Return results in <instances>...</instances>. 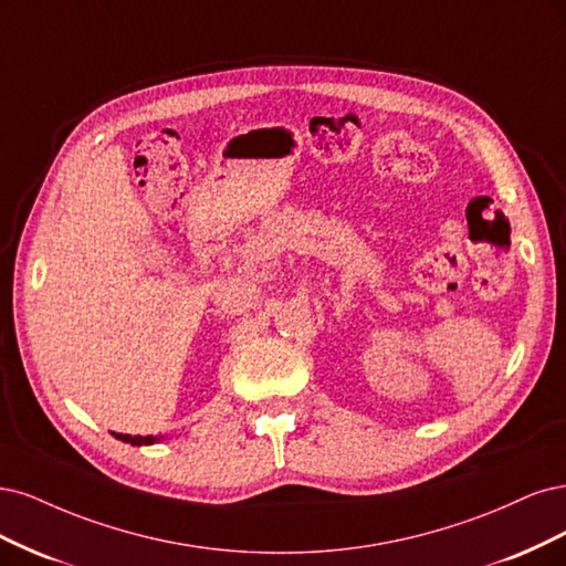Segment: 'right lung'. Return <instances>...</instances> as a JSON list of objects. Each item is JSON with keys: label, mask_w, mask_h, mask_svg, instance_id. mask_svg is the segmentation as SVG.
I'll return each mask as SVG.
<instances>
[{"label": "right lung", "mask_w": 566, "mask_h": 566, "mask_svg": "<svg viewBox=\"0 0 566 566\" xmlns=\"http://www.w3.org/2000/svg\"><path fill=\"white\" fill-rule=\"evenodd\" d=\"M117 440H122V442H129V444H136V447H140V444H155L157 442V437H140V434H136V437H132V434H122V432H113Z\"/></svg>", "instance_id": "add662e5"}]
</instances>
